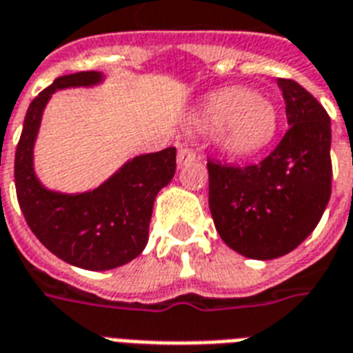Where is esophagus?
I'll return each mask as SVG.
<instances>
[{
	"instance_id": "1",
	"label": "esophagus",
	"mask_w": 353,
	"mask_h": 353,
	"mask_svg": "<svg viewBox=\"0 0 353 353\" xmlns=\"http://www.w3.org/2000/svg\"><path fill=\"white\" fill-rule=\"evenodd\" d=\"M194 159H196V151L189 148V145H183V148H179V151H177V166L179 168L185 166V164L192 163Z\"/></svg>"
}]
</instances>
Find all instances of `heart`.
<instances>
[{"label": "heart", "instance_id": "b5f03b06", "mask_svg": "<svg viewBox=\"0 0 353 353\" xmlns=\"http://www.w3.org/2000/svg\"><path fill=\"white\" fill-rule=\"evenodd\" d=\"M200 130H215V143L230 157H250L270 145L279 129V114L265 97L245 88L211 93L194 114Z\"/></svg>", "mask_w": 353, "mask_h": 353}]
</instances>
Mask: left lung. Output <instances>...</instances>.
I'll return each instance as SVG.
<instances>
[{"label": "left lung", "instance_id": "1", "mask_svg": "<svg viewBox=\"0 0 353 353\" xmlns=\"http://www.w3.org/2000/svg\"><path fill=\"white\" fill-rule=\"evenodd\" d=\"M290 129L270 157L249 166L208 163L210 210L230 249L273 260L301 245L331 196V119L294 80L279 78Z\"/></svg>", "mask_w": 353, "mask_h": 353}]
</instances>
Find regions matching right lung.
Listing matches in <instances>:
<instances>
[{
  "label": "right lung",
  "instance_id": "right-lung-1",
  "mask_svg": "<svg viewBox=\"0 0 353 353\" xmlns=\"http://www.w3.org/2000/svg\"><path fill=\"white\" fill-rule=\"evenodd\" d=\"M103 72L65 74L31 101L14 157V183L28 226L52 254L82 270L106 271L142 254L159 190L176 174V148L145 153L83 192L48 189L35 172V142L52 95L69 88H95Z\"/></svg>",
  "mask_w": 353,
  "mask_h": 353
}]
</instances>
